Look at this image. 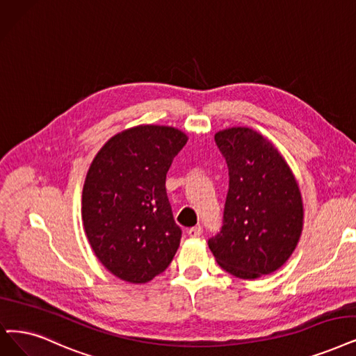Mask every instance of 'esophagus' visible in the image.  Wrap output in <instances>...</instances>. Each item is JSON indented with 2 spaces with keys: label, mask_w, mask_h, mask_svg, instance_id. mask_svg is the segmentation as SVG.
Segmentation results:
<instances>
[{
  "label": "esophagus",
  "mask_w": 356,
  "mask_h": 356,
  "mask_svg": "<svg viewBox=\"0 0 356 356\" xmlns=\"http://www.w3.org/2000/svg\"><path fill=\"white\" fill-rule=\"evenodd\" d=\"M188 236L191 238H198L202 234H203V227L202 226H194V227H190V229L187 231Z\"/></svg>",
  "instance_id": "34e87169"
}]
</instances>
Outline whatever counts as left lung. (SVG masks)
<instances>
[{"label":"left lung","instance_id":"obj_1","mask_svg":"<svg viewBox=\"0 0 356 356\" xmlns=\"http://www.w3.org/2000/svg\"><path fill=\"white\" fill-rule=\"evenodd\" d=\"M215 140L229 170V190L222 229L209 248L225 272L259 279L285 264L300 241L301 191L285 158L260 133L232 127Z\"/></svg>","mask_w":356,"mask_h":356}]
</instances>
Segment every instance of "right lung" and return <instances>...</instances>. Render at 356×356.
<instances>
[{"label": "right lung", "instance_id": "add662e5", "mask_svg": "<svg viewBox=\"0 0 356 356\" xmlns=\"http://www.w3.org/2000/svg\"><path fill=\"white\" fill-rule=\"evenodd\" d=\"M166 125H137L111 137L88 170L81 219L89 244L106 270L130 283L165 272L179 247L166 174L187 143Z\"/></svg>", "mask_w": 356, "mask_h": 356}]
</instances>
